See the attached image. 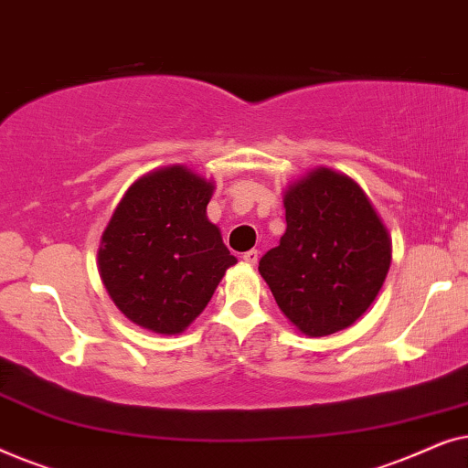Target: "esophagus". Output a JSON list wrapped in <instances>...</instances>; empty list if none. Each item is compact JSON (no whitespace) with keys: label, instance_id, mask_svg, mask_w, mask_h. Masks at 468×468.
I'll list each match as a JSON object with an SVG mask.
<instances>
[{"label":"esophagus","instance_id":"esophagus-1","mask_svg":"<svg viewBox=\"0 0 468 468\" xmlns=\"http://www.w3.org/2000/svg\"><path fill=\"white\" fill-rule=\"evenodd\" d=\"M242 260H245L247 264L255 266V264H258V260H260V251H258V249H251V251L242 253Z\"/></svg>","mask_w":468,"mask_h":468}]
</instances>
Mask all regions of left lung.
<instances>
[{
	"mask_svg": "<svg viewBox=\"0 0 468 468\" xmlns=\"http://www.w3.org/2000/svg\"><path fill=\"white\" fill-rule=\"evenodd\" d=\"M287 229L260 260L283 315L306 336H328L364 315L392 261V242L360 185L317 168L287 187Z\"/></svg>",
	"mask_w": 468,
	"mask_h": 468,
	"instance_id": "8db88e82",
	"label": "left lung"
}]
</instances>
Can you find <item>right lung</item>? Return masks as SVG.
<instances>
[{"instance_id": "right-lung-1", "label": "right lung", "mask_w": 468, "mask_h": 468, "mask_svg": "<svg viewBox=\"0 0 468 468\" xmlns=\"http://www.w3.org/2000/svg\"><path fill=\"white\" fill-rule=\"evenodd\" d=\"M213 189L187 165H168L140 176L108 221L100 277L117 309L140 328L183 332L236 264L207 217Z\"/></svg>"}]
</instances>
